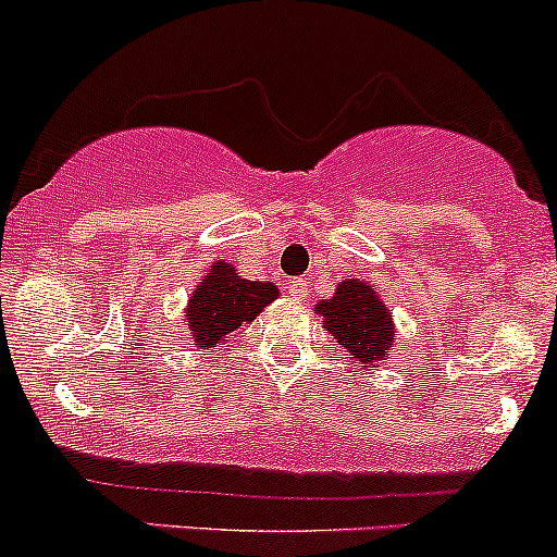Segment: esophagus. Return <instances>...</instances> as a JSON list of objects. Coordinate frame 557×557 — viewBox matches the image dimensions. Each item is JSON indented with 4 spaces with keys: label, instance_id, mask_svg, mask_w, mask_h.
<instances>
[{
    "label": "esophagus",
    "instance_id": "obj_1",
    "mask_svg": "<svg viewBox=\"0 0 557 557\" xmlns=\"http://www.w3.org/2000/svg\"><path fill=\"white\" fill-rule=\"evenodd\" d=\"M288 294L294 296V299H307V296H310V288H307V280H294V283L288 285Z\"/></svg>",
    "mask_w": 557,
    "mask_h": 557
}]
</instances>
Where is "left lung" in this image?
<instances>
[{
    "label": "left lung",
    "mask_w": 557,
    "mask_h": 557,
    "mask_svg": "<svg viewBox=\"0 0 557 557\" xmlns=\"http://www.w3.org/2000/svg\"><path fill=\"white\" fill-rule=\"evenodd\" d=\"M314 312L323 318V329L363 367H377L391 352L393 314L383 305L374 285L361 280H342L336 294L323 299Z\"/></svg>",
    "instance_id": "1"
}]
</instances>
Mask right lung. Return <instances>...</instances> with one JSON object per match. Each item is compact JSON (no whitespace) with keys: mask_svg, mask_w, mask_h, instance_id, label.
Instances as JSON below:
<instances>
[{"mask_svg":"<svg viewBox=\"0 0 557 557\" xmlns=\"http://www.w3.org/2000/svg\"><path fill=\"white\" fill-rule=\"evenodd\" d=\"M277 296L274 283H252L239 277L232 263L218 261L190 294L185 325L196 345L207 352L226 342L243 323H252Z\"/></svg>","mask_w":557,"mask_h":557,"instance_id":"add662e5","label":"right lung"}]
</instances>
